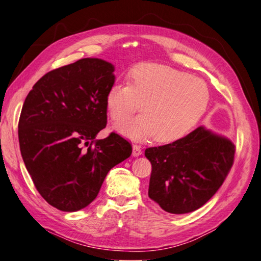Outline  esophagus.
<instances>
[{
  "label": "esophagus",
  "instance_id": "34e87169",
  "mask_svg": "<svg viewBox=\"0 0 261 261\" xmlns=\"http://www.w3.org/2000/svg\"><path fill=\"white\" fill-rule=\"evenodd\" d=\"M132 148H134V151H132V154H134L135 157L140 156V154H141V147L139 145H137V143H134V146H132Z\"/></svg>",
  "mask_w": 261,
  "mask_h": 261
}]
</instances>
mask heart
I'll list each match as a JSON object with an SVG mask.
<instances>
[{"label": "heart", "mask_w": 261, "mask_h": 261, "mask_svg": "<svg viewBox=\"0 0 261 261\" xmlns=\"http://www.w3.org/2000/svg\"><path fill=\"white\" fill-rule=\"evenodd\" d=\"M205 82L169 66L141 64L132 68L127 83H115L107 94L109 114L116 123L126 121L141 103L142 114L120 125L135 139L174 142L185 137L206 110Z\"/></svg>", "instance_id": "b5f03b06"}]
</instances>
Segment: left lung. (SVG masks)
<instances>
[{
  "label": "left lung",
  "instance_id": "1",
  "mask_svg": "<svg viewBox=\"0 0 261 261\" xmlns=\"http://www.w3.org/2000/svg\"><path fill=\"white\" fill-rule=\"evenodd\" d=\"M236 147L203 126L168 145L150 147L148 195L173 214L199 208L218 192L234 163Z\"/></svg>",
  "mask_w": 261,
  "mask_h": 261
}]
</instances>
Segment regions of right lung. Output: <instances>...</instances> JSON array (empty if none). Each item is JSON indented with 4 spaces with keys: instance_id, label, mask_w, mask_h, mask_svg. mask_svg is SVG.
<instances>
[{
    "instance_id": "add662e5",
    "label": "right lung",
    "mask_w": 261,
    "mask_h": 261,
    "mask_svg": "<svg viewBox=\"0 0 261 261\" xmlns=\"http://www.w3.org/2000/svg\"><path fill=\"white\" fill-rule=\"evenodd\" d=\"M114 67L83 58L43 75L28 94L18 124L27 170L39 194L64 212L96 198L111 168L129 158L131 143L107 126V94Z\"/></svg>"
}]
</instances>
